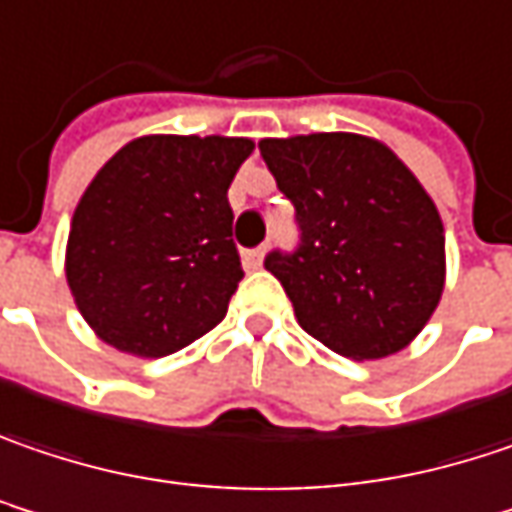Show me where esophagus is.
Returning <instances> with one entry per match:
<instances>
[{
	"instance_id": "obj_1",
	"label": "esophagus",
	"mask_w": 512,
	"mask_h": 512,
	"mask_svg": "<svg viewBox=\"0 0 512 512\" xmlns=\"http://www.w3.org/2000/svg\"><path fill=\"white\" fill-rule=\"evenodd\" d=\"M263 255H266V246H257V249L243 252V263H246V269H260V266H263Z\"/></svg>"
}]
</instances>
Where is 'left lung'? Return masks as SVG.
Segmentation results:
<instances>
[{"label":"left lung","instance_id":"obj_1","mask_svg":"<svg viewBox=\"0 0 512 512\" xmlns=\"http://www.w3.org/2000/svg\"><path fill=\"white\" fill-rule=\"evenodd\" d=\"M257 147L301 228L292 255L266 257L298 324L356 362L411 345L446 281L443 223L417 176L391 147L356 133Z\"/></svg>","mask_w":512,"mask_h":512}]
</instances>
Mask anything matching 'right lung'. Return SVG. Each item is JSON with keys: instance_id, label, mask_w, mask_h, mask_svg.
<instances>
[{"instance_id": "add662e5", "label": "right lung", "mask_w": 512, "mask_h": 512, "mask_svg": "<svg viewBox=\"0 0 512 512\" xmlns=\"http://www.w3.org/2000/svg\"><path fill=\"white\" fill-rule=\"evenodd\" d=\"M252 138L141 136L83 191L66 243V281L95 336L159 359L226 318L243 278L228 185Z\"/></svg>"}]
</instances>
